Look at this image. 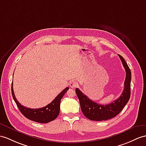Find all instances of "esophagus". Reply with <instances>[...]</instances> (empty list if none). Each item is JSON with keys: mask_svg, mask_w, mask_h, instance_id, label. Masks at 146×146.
<instances>
[{"mask_svg": "<svg viewBox=\"0 0 146 146\" xmlns=\"http://www.w3.org/2000/svg\"><path fill=\"white\" fill-rule=\"evenodd\" d=\"M78 86V83L76 80H72L70 82V87L71 88H76Z\"/></svg>", "mask_w": 146, "mask_h": 146, "instance_id": "esophagus-1", "label": "esophagus"}]
</instances>
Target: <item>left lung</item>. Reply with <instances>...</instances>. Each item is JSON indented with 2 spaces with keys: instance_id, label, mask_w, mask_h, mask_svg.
Wrapping results in <instances>:
<instances>
[{
  "instance_id": "1",
  "label": "left lung",
  "mask_w": 146,
  "mask_h": 146,
  "mask_svg": "<svg viewBox=\"0 0 146 146\" xmlns=\"http://www.w3.org/2000/svg\"><path fill=\"white\" fill-rule=\"evenodd\" d=\"M118 56L126 70V79L123 93L117 100L108 105H100L90 100L78 88L76 89L82 111L88 119L92 121H105L114 118L122 111L129 100L131 72L125 60L121 56Z\"/></svg>"
}]
</instances>
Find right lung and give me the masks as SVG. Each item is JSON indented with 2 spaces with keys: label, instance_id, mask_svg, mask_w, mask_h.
Masks as SVG:
<instances>
[{
  "label": "right lung",
  "instance_id": "add662e5",
  "mask_svg": "<svg viewBox=\"0 0 146 146\" xmlns=\"http://www.w3.org/2000/svg\"><path fill=\"white\" fill-rule=\"evenodd\" d=\"M12 94L13 100L19 108L20 112L28 119L40 123H47L54 120L58 116L60 111V103L63 96L69 90V87L64 88L61 93L53 100L50 104L40 108L32 109L27 108L21 105L17 101L13 89V82L12 84Z\"/></svg>",
  "mask_w": 146,
  "mask_h": 146
}]
</instances>
